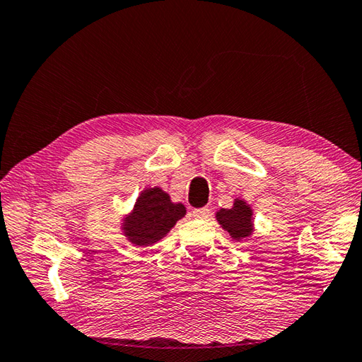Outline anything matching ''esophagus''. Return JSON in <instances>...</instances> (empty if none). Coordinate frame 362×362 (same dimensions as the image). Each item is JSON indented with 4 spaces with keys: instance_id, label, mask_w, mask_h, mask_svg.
<instances>
[{
    "instance_id": "1",
    "label": "esophagus",
    "mask_w": 362,
    "mask_h": 362,
    "mask_svg": "<svg viewBox=\"0 0 362 362\" xmlns=\"http://www.w3.org/2000/svg\"><path fill=\"white\" fill-rule=\"evenodd\" d=\"M189 215L193 216V218H201V219H204V218H209V216H210V209H209V207L193 209V210H191V214H189Z\"/></svg>"
}]
</instances>
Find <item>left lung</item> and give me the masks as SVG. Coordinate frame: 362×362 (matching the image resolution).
Wrapping results in <instances>:
<instances>
[{"label":"left lung","instance_id":"1","mask_svg":"<svg viewBox=\"0 0 362 362\" xmlns=\"http://www.w3.org/2000/svg\"><path fill=\"white\" fill-rule=\"evenodd\" d=\"M216 221L237 242L251 237L254 232L251 205L240 197L233 199L230 209H219L216 211Z\"/></svg>","mask_w":362,"mask_h":362}]
</instances>
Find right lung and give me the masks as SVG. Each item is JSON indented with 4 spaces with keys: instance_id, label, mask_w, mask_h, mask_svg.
Returning <instances> with one entry per match:
<instances>
[{
    "instance_id": "obj_1",
    "label": "right lung",
    "mask_w": 362,
    "mask_h": 362,
    "mask_svg": "<svg viewBox=\"0 0 362 362\" xmlns=\"http://www.w3.org/2000/svg\"><path fill=\"white\" fill-rule=\"evenodd\" d=\"M187 215L185 205L173 202L158 187L141 191L133 210L125 215L122 233L134 246H152L166 237L175 223Z\"/></svg>"
}]
</instances>
